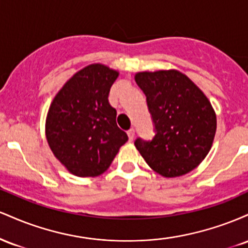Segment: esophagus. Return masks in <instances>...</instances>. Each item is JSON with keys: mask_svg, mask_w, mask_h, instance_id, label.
Returning a JSON list of instances; mask_svg holds the SVG:
<instances>
[{"mask_svg": "<svg viewBox=\"0 0 248 248\" xmlns=\"http://www.w3.org/2000/svg\"><path fill=\"white\" fill-rule=\"evenodd\" d=\"M127 134H128V138H129V141H133L134 138H135V129H134V128H130V129L127 132Z\"/></svg>", "mask_w": 248, "mask_h": 248, "instance_id": "34e87169", "label": "esophagus"}]
</instances>
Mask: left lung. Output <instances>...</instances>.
I'll return each instance as SVG.
<instances>
[{"label":"left lung","mask_w":248,"mask_h":248,"mask_svg":"<svg viewBox=\"0 0 248 248\" xmlns=\"http://www.w3.org/2000/svg\"><path fill=\"white\" fill-rule=\"evenodd\" d=\"M135 81L147 96L156 132L152 141L138 139L136 149L163 177L190 172L212 147L217 116L211 102L177 70L138 72Z\"/></svg>","instance_id":"left-lung-1"}]
</instances>
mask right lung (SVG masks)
Instances as JSON below:
<instances>
[{"instance_id": "right-lung-1", "label": "right lung", "mask_w": 248, "mask_h": 248, "mask_svg": "<svg viewBox=\"0 0 248 248\" xmlns=\"http://www.w3.org/2000/svg\"><path fill=\"white\" fill-rule=\"evenodd\" d=\"M118 77V71L104 64L88 65L65 82L50 105L47 143L57 160L78 177L104 173L128 140L108 101Z\"/></svg>"}]
</instances>
